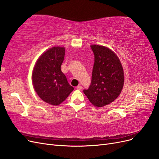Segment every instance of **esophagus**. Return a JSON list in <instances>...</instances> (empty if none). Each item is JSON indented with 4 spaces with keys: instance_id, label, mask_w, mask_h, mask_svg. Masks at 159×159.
I'll list each match as a JSON object with an SVG mask.
<instances>
[{
    "instance_id": "1",
    "label": "esophagus",
    "mask_w": 159,
    "mask_h": 159,
    "mask_svg": "<svg viewBox=\"0 0 159 159\" xmlns=\"http://www.w3.org/2000/svg\"><path fill=\"white\" fill-rule=\"evenodd\" d=\"M76 89H78V90H81V89H82V86H81V85H79L78 87L76 88Z\"/></svg>"
}]
</instances>
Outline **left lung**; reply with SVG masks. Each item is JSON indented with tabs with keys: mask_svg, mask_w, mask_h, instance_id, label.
Instances as JSON below:
<instances>
[{
	"mask_svg": "<svg viewBox=\"0 0 159 159\" xmlns=\"http://www.w3.org/2000/svg\"><path fill=\"white\" fill-rule=\"evenodd\" d=\"M94 64L89 87L84 93L96 107L107 105L121 93L124 83L122 65L115 53L106 47L91 45Z\"/></svg>",
	"mask_w": 159,
	"mask_h": 159,
	"instance_id": "8db88e82",
	"label": "left lung"
}]
</instances>
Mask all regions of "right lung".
Masks as SVG:
<instances>
[{
    "mask_svg": "<svg viewBox=\"0 0 159 159\" xmlns=\"http://www.w3.org/2000/svg\"><path fill=\"white\" fill-rule=\"evenodd\" d=\"M64 56V48L53 47L39 57L33 70L32 79L36 92L52 105L63 102L74 90L61 70Z\"/></svg>",
    "mask_w": 159,
    "mask_h": 159,
    "instance_id": "1",
    "label": "right lung"
}]
</instances>
